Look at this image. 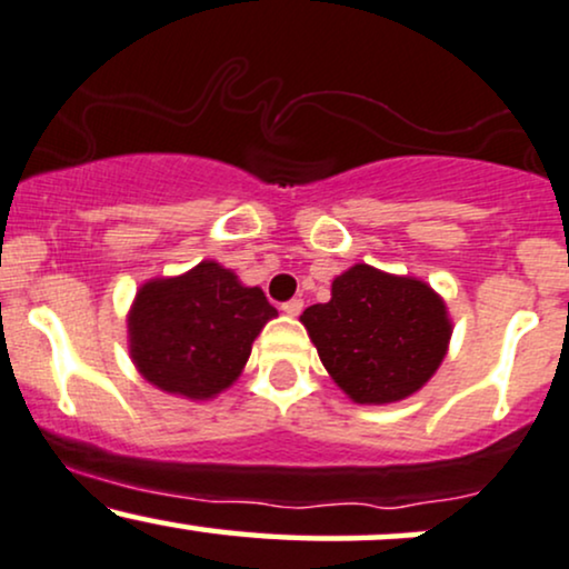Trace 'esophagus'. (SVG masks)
<instances>
[{"mask_svg": "<svg viewBox=\"0 0 569 569\" xmlns=\"http://www.w3.org/2000/svg\"><path fill=\"white\" fill-rule=\"evenodd\" d=\"M280 310H283L286 315H291V318H297V315L305 310V302H302V299H289V302L280 307Z\"/></svg>", "mask_w": 569, "mask_h": 569, "instance_id": "1", "label": "esophagus"}]
</instances>
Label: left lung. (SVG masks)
Segmentation results:
<instances>
[{
    "label": "left lung",
    "instance_id": "obj_1",
    "mask_svg": "<svg viewBox=\"0 0 569 569\" xmlns=\"http://www.w3.org/2000/svg\"><path fill=\"white\" fill-rule=\"evenodd\" d=\"M328 376L360 406L416 395L448 355L453 320L427 280L358 262L333 278L331 299L299 315Z\"/></svg>",
    "mask_w": 569,
    "mask_h": 569
}]
</instances>
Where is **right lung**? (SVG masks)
<instances>
[{"label": "right lung", "instance_id": "right-lung-1", "mask_svg": "<svg viewBox=\"0 0 569 569\" xmlns=\"http://www.w3.org/2000/svg\"><path fill=\"white\" fill-rule=\"evenodd\" d=\"M278 310L259 286L203 259L182 276L150 278L127 315L137 373L167 395L211 400L236 385L251 345Z\"/></svg>", "mask_w": 569, "mask_h": 569}]
</instances>
